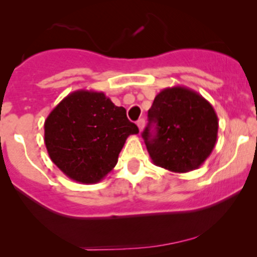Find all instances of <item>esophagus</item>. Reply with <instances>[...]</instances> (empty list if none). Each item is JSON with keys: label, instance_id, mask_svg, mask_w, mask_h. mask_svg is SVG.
Returning <instances> with one entry per match:
<instances>
[{"label": "esophagus", "instance_id": "obj_1", "mask_svg": "<svg viewBox=\"0 0 257 257\" xmlns=\"http://www.w3.org/2000/svg\"><path fill=\"white\" fill-rule=\"evenodd\" d=\"M137 125H138V128H139V132H143V129H144V125H145V119H143V118H140L137 122Z\"/></svg>", "mask_w": 257, "mask_h": 257}]
</instances>
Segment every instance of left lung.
Listing matches in <instances>:
<instances>
[{
	"mask_svg": "<svg viewBox=\"0 0 257 257\" xmlns=\"http://www.w3.org/2000/svg\"><path fill=\"white\" fill-rule=\"evenodd\" d=\"M217 129L219 120L210 102L197 91L176 85L156 95L143 138L153 164L173 173H187L210 156Z\"/></svg>",
	"mask_w": 257,
	"mask_h": 257,
	"instance_id": "obj_1",
	"label": "left lung"
}]
</instances>
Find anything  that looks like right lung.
Masks as SVG:
<instances>
[{"label":"right lung","mask_w":257,"mask_h":257,"mask_svg":"<svg viewBox=\"0 0 257 257\" xmlns=\"http://www.w3.org/2000/svg\"><path fill=\"white\" fill-rule=\"evenodd\" d=\"M102 91L76 90L53 108L44 122V144L53 163L67 178L96 184L113 169L126 138L138 134Z\"/></svg>","instance_id":"1"}]
</instances>
